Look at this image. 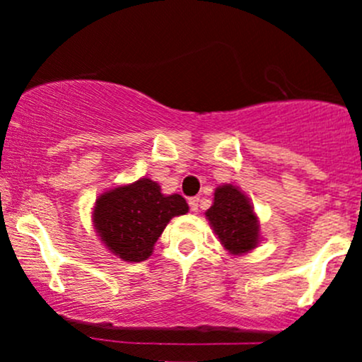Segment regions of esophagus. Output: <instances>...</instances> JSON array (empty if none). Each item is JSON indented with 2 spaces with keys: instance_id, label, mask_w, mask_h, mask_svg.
Segmentation results:
<instances>
[{
  "instance_id": "34e87169",
  "label": "esophagus",
  "mask_w": 362,
  "mask_h": 362,
  "mask_svg": "<svg viewBox=\"0 0 362 362\" xmlns=\"http://www.w3.org/2000/svg\"><path fill=\"white\" fill-rule=\"evenodd\" d=\"M189 206L192 213H197L199 211V197H190L189 199Z\"/></svg>"
}]
</instances>
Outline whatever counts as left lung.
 <instances>
[{
  "label": "left lung",
  "instance_id": "8db88e82",
  "mask_svg": "<svg viewBox=\"0 0 362 362\" xmlns=\"http://www.w3.org/2000/svg\"><path fill=\"white\" fill-rule=\"evenodd\" d=\"M206 218L223 247L233 255L250 252L259 243V221L250 201L238 187L230 184L218 187Z\"/></svg>",
  "mask_w": 362,
  "mask_h": 362
}]
</instances>
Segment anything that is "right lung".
Wrapping results in <instances>:
<instances>
[{
    "label": "right lung",
    "mask_w": 362,
    "mask_h": 362,
    "mask_svg": "<svg viewBox=\"0 0 362 362\" xmlns=\"http://www.w3.org/2000/svg\"><path fill=\"white\" fill-rule=\"evenodd\" d=\"M189 211L182 195L161 194L149 178L107 190L95 202L93 224L105 247L126 262H143L173 216Z\"/></svg>",
    "instance_id": "obj_1"
}]
</instances>
